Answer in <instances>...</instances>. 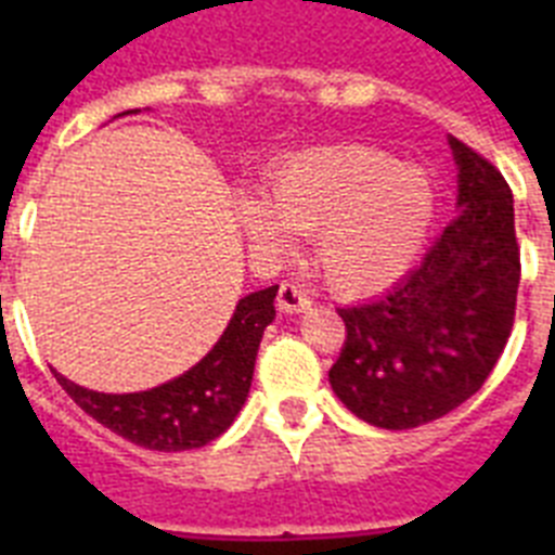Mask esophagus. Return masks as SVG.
Masks as SVG:
<instances>
[{
    "mask_svg": "<svg viewBox=\"0 0 555 555\" xmlns=\"http://www.w3.org/2000/svg\"><path fill=\"white\" fill-rule=\"evenodd\" d=\"M278 308L283 313H302L311 308V297L297 283L286 281L281 283V292H278Z\"/></svg>",
    "mask_w": 555,
    "mask_h": 555,
    "instance_id": "obj_1",
    "label": "esophagus"
}]
</instances>
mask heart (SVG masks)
<instances>
[{"instance_id": "obj_1", "label": "heart", "mask_w": 555, "mask_h": 555, "mask_svg": "<svg viewBox=\"0 0 555 555\" xmlns=\"http://www.w3.org/2000/svg\"><path fill=\"white\" fill-rule=\"evenodd\" d=\"M434 219L423 171L366 144L317 146L274 169L267 197L242 203L253 244L274 255L317 235V269L345 297L380 292L414 263Z\"/></svg>"}]
</instances>
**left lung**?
<instances>
[{"mask_svg":"<svg viewBox=\"0 0 555 555\" xmlns=\"http://www.w3.org/2000/svg\"><path fill=\"white\" fill-rule=\"evenodd\" d=\"M459 217L423 263L370 302L338 308L347 338L327 377L358 420L386 430L434 423L475 395L514 325L519 247L512 189L450 139Z\"/></svg>","mask_w":555,"mask_h":555,"instance_id":"left-lung-1","label":"left lung"}]
</instances>
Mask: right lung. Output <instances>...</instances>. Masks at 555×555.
Segmentation results:
<instances>
[{"label": "right lung", "instance_id": "1", "mask_svg": "<svg viewBox=\"0 0 555 555\" xmlns=\"http://www.w3.org/2000/svg\"><path fill=\"white\" fill-rule=\"evenodd\" d=\"M278 286L238 300L214 350L180 377L132 395H102L72 384L52 370L66 395L96 423L127 442L160 453H180L214 442L233 425L253 384L255 356L274 320Z\"/></svg>", "mask_w": 555, "mask_h": 555}]
</instances>
